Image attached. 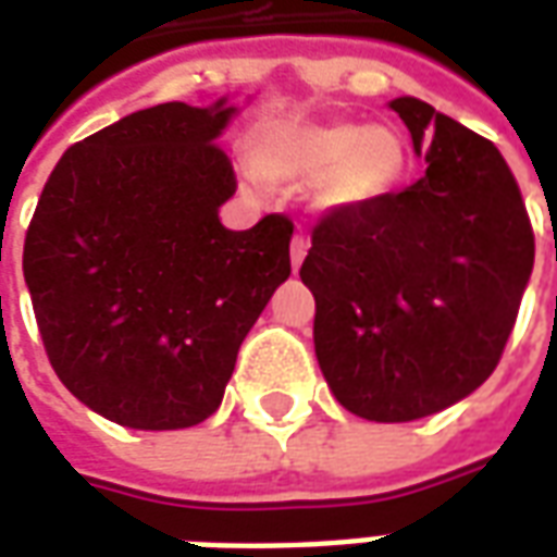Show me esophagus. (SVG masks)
I'll return each instance as SVG.
<instances>
[{
    "instance_id": "1",
    "label": "esophagus",
    "mask_w": 557,
    "mask_h": 557,
    "mask_svg": "<svg viewBox=\"0 0 557 557\" xmlns=\"http://www.w3.org/2000/svg\"><path fill=\"white\" fill-rule=\"evenodd\" d=\"M307 247H310V242H307L304 235H295V238H292V244H289V259H292V268H295V271L301 268L304 256H307Z\"/></svg>"
}]
</instances>
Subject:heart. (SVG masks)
<instances>
[{
	"mask_svg": "<svg viewBox=\"0 0 557 557\" xmlns=\"http://www.w3.org/2000/svg\"><path fill=\"white\" fill-rule=\"evenodd\" d=\"M256 172L271 184H315V206L361 211L394 194L409 170V148L394 125L280 122L253 146Z\"/></svg>",
	"mask_w": 557,
	"mask_h": 557,
	"instance_id": "obj_1",
	"label": "heart"
}]
</instances>
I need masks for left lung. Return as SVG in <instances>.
<instances>
[{"label": "left lung", "mask_w": 557, "mask_h": 557, "mask_svg": "<svg viewBox=\"0 0 557 557\" xmlns=\"http://www.w3.org/2000/svg\"><path fill=\"white\" fill-rule=\"evenodd\" d=\"M426 172L409 190L313 230L301 280L331 394L375 423L450 409L495 370L534 268L510 166L420 98L387 103Z\"/></svg>", "instance_id": "1"}]
</instances>
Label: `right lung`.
I'll use <instances>...</instances> for the list:
<instances>
[{"mask_svg":"<svg viewBox=\"0 0 557 557\" xmlns=\"http://www.w3.org/2000/svg\"><path fill=\"white\" fill-rule=\"evenodd\" d=\"M238 107L170 101L55 163L23 247L44 349L74 397L127 430L211 418L247 331L292 274V223H220L235 194L214 143Z\"/></svg>","mask_w":557,"mask_h":557,"instance_id":"1","label":"right lung"}]
</instances>
